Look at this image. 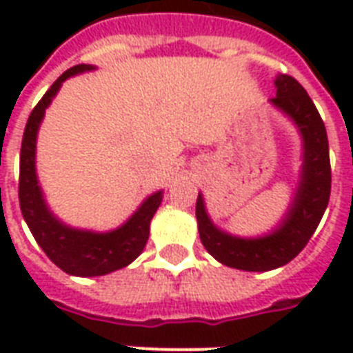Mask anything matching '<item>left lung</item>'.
Listing matches in <instances>:
<instances>
[{
  "instance_id": "8db88e82",
  "label": "left lung",
  "mask_w": 353,
  "mask_h": 353,
  "mask_svg": "<svg viewBox=\"0 0 353 353\" xmlns=\"http://www.w3.org/2000/svg\"><path fill=\"white\" fill-rule=\"evenodd\" d=\"M274 106L288 113L304 139V168L301 187L290 214L279 231L265 238L243 240L218 231L205 212L203 198L198 196L196 218L199 238L212 256L229 268L241 271H269L291 262L306 247L328 207L332 190L328 135L317 108L306 90L290 74H279Z\"/></svg>"
}]
</instances>
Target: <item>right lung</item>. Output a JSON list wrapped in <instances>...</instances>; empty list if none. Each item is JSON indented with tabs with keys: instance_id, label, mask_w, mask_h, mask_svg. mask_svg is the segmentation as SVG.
<instances>
[{
	"instance_id": "1",
	"label": "right lung",
	"mask_w": 353,
	"mask_h": 353,
	"mask_svg": "<svg viewBox=\"0 0 353 353\" xmlns=\"http://www.w3.org/2000/svg\"><path fill=\"white\" fill-rule=\"evenodd\" d=\"M88 69H91V65L79 63L60 74L30 112L19 152L18 196L21 214L30 232L52 263H57L65 273L77 276H101L126 268L143 252L148 241L150 221L154 218L155 210L159 209L163 196L161 192L150 196L124 225L104 234L69 229L54 220V216L47 210L34 170L36 133L46 108L51 104L52 97L57 95L63 80Z\"/></svg>"
}]
</instances>
